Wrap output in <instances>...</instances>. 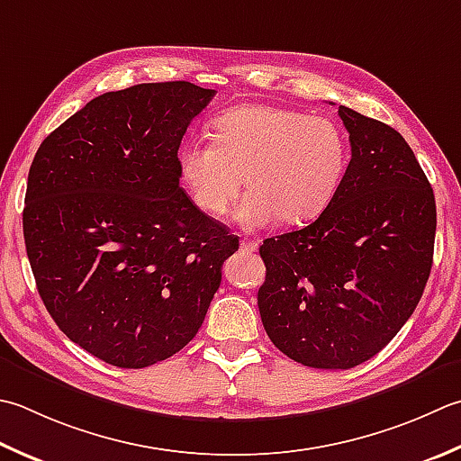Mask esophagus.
<instances>
[{
	"label": "esophagus",
	"instance_id": "34e87169",
	"mask_svg": "<svg viewBox=\"0 0 461 461\" xmlns=\"http://www.w3.org/2000/svg\"><path fill=\"white\" fill-rule=\"evenodd\" d=\"M240 248H241V251H246V254H254V251H258L259 243H258L256 240H248V238H243V240H241V243H240Z\"/></svg>",
	"mask_w": 461,
	"mask_h": 461
}]
</instances>
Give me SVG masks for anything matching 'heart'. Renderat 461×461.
Instances as JSON below:
<instances>
[{"mask_svg":"<svg viewBox=\"0 0 461 461\" xmlns=\"http://www.w3.org/2000/svg\"><path fill=\"white\" fill-rule=\"evenodd\" d=\"M212 140L187 138L177 169L194 203L221 215L243 185L238 207L246 228L282 220L308 223L328 210L349 164V143L338 122L274 105H236L212 122Z\"/></svg>","mask_w":461,"mask_h":461,"instance_id":"1","label":"heart"}]
</instances>
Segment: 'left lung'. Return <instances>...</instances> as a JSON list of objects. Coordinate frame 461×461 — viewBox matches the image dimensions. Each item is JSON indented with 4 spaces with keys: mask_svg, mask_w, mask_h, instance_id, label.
Here are the masks:
<instances>
[{
    "mask_svg": "<svg viewBox=\"0 0 461 461\" xmlns=\"http://www.w3.org/2000/svg\"><path fill=\"white\" fill-rule=\"evenodd\" d=\"M338 113L351 146L338 195L313 223L259 248L267 336L318 369L380 354L416 310L434 264L436 197L408 141L346 105Z\"/></svg>",
    "mask_w": 461,
    "mask_h": 461,
    "instance_id": "8db88e82",
    "label": "left lung"
}]
</instances>
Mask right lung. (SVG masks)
I'll use <instances>...</instances> for the list:
<instances>
[{
    "label": "right lung",
    "instance_id": "1",
    "mask_svg": "<svg viewBox=\"0 0 461 461\" xmlns=\"http://www.w3.org/2000/svg\"><path fill=\"white\" fill-rule=\"evenodd\" d=\"M213 94L164 81L97 95L32 161L23 238L38 292L105 364L140 369L185 348L240 248L179 187L177 148Z\"/></svg>",
    "mask_w": 461,
    "mask_h": 461
}]
</instances>
